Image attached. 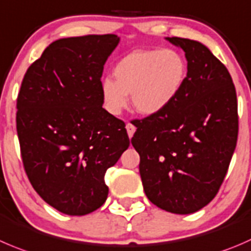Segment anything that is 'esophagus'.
<instances>
[{
	"label": "esophagus",
	"mask_w": 251,
	"mask_h": 251,
	"mask_svg": "<svg viewBox=\"0 0 251 251\" xmlns=\"http://www.w3.org/2000/svg\"><path fill=\"white\" fill-rule=\"evenodd\" d=\"M126 131H127L128 137L131 138L133 136V133H135V131H136L135 125H133V124H131V123H127V124H126Z\"/></svg>",
	"instance_id": "obj_1"
}]
</instances>
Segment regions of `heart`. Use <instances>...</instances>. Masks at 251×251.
<instances>
[{"instance_id":"b5f03b06","label":"heart","mask_w":251,"mask_h":251,"mask_svg":"<svg viewBox=\"0 0 251 251\" xmlns=\"http://www.w3.org/2000/svg\"><path fill=\"white\" fill-rule=\"evenodd\" d=\"M186 74V60L175 49L131 51L115 65V79L101 81L104 108L111 115H120L131 96L137 113L155 115L175 100Z\"/></svg>"}]
</instances>
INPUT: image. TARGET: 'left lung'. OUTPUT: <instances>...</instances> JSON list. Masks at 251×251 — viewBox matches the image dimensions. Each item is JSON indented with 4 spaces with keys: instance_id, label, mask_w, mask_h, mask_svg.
I'll return each mask as SVG.
<instances>
[{
    "instance_id": "obj_1",
    "label": "left lung",
    "mask_w": 251,
    "mask_h": 251,
    "mask_svg": "<svg viewBox=\"0 0 251 251\" xmlns=\"http://www.w3.org/2000/svg\"><path fill=\"white\" fill-rule=\"evenodd\" d=\"M165 39L184 50L186 79L165 110L136 120L131 143L140 154L148 200L189 215L213 200L227 174L238 138L237 93L228 70L207 46Z\"/></svg>"
}]
</instances>
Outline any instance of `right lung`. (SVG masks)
I'll return each instance as SVG.
<instances>
[{"instance_id":"1","label":"right lung","mask_w":251,"mask_h":251,"mask_svg":"<svg viewBox=\"0 0 251 251\" xmlns=\"http://www.w3.org/2000/svg\"><path fill=\"white\" fill-rule=\"evenodd\" d=\"M115 34L64 38L30 65L17 99L28 179L60 212L83 216L105 202L104 175L130 146L124 121L103 108L100 78Z\"/></svg>"}]
</instances>
